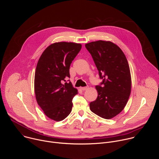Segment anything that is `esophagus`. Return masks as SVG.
I'll use <instances>...</instances> for the list:
<instances>
[{
  "mask_svg": "<svg viewBox=\"0 0 159 159\" xmlns=\"http://www.w3.org/2000/svg\"><path fill=\"white\" fill-rule=\"evenodd\" d=\"M89 89V87H81V89L82 90H87Z\"/></svg>",
  "mask_w": 159,
  "mask_h": 159,
  "instance_id": "esophagus-1",
  "label": "esophagus"
}]
</instances>
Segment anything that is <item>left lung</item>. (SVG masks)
Masks as SVG:
<instances>
[{
  "instance_id": "obj_1",
  "label": "left lung",
  "mask_w": 159,
  "mask_h": 159,
  "mask_svg": "<svg viewBox=\"0 0 159 159\" xmlns=\"http://www.w3.org/2000/svg\"><path fill=\"white\" fill-rule=\"evenodd\" d=\"M91 54L103 85H96L97 99L90 103V109L104 119L120 113L128 101L131 88L130 70L123 51L109 41L99 40L85 44Z\"/></svg>"
}]
</instances>
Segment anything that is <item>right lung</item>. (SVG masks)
<instances>
[{"mask_svg": "<svg viewBox=\"0 0 159 159\" xmlns=\"http://www.w3.org/2000/svg\"><path fill=\"white\" fill-rule=\"evenodd\" d=\"M82 44L72 42H58L48 46L41 54L34 75L36 101L47 117L60 121L69 115L72 99L77 89L71 82L69 69Z\"/></svg>", "mask_w": 159, "mask_h": 159, "instance_id": "1", "label": "right lung"}]
</instances>
